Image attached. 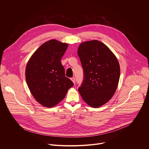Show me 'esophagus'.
I'll use <instances>...</instances> for the list:
<instances>
[{"instance_id":"34e87169","label":"esophagus","mask_w":149,"mask_h":149,"mask_svg":"<svg viewBox=\"0 0 149 149\" xmlns=\"http://www.w3.org/2000/svg\"><path fill=\"white\" fill-rule=\"evenodd\" d=\"M71 81L74 82V84H75V78H74V77L71 78Z\"/></svg>"}]
</instances>
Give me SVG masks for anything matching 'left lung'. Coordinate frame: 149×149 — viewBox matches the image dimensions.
<instances>
[{"label":"left lung","instance_id":"left-lung-1","mask_svg":"<svg viewBox=\"0 0 149 149\" xmlns=\"http://www.w3.org/2000/svg\"><path fill=\"white\" fill-rule=\"evenodd\" d=\"M84 79L78 91L92 107H99L114 94L120 79L118 61L102 42L93 40L82 43L78 48Z\"/></svg>","mask_w":149,"mask_h":149}]
</instances>
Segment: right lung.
Here are the masks:
<instances>
[{
  "label": "right lung",
  "instance_id": "add662e5",
  "mask_svg": "<svg viewBox=\"0 0 149 149\" xmlns=\"http://www.w3.org/2000/svg\"><path fill=\"white\" fill-rule=\"evenodd\" d=\"M68 45L56 40H49L42 44L27 63L26 80L35 100L47 107H52L66 95L74 86L65 77L61 62Z\"/></svg>",
  "mask_w": 149,
  "mask_h": 149
}]
</instances>
